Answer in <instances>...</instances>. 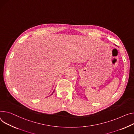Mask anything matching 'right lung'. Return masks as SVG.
<instances>
[{"label":"right lung","instance_id":"right-lung-1","mask_svg":"<svg viewBox=\"0 0 134 134\" xmlns=\"http://www.w3.org/2000/svg\"><path fill=\"white\" fill-rule=\"evenodd\" d=\"M54 91H53V92H52V93H53V92H54Z\"/></svg>","mask_w":134,"mask_h":134}]
</instances>
